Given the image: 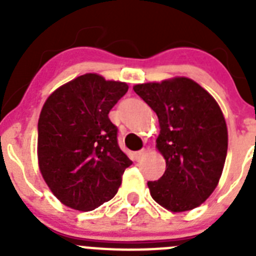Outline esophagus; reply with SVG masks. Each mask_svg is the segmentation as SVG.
Instances as JSON below:
<instances>
[{
    "instance_id": "1",
    "label": "esophagus",
    "mask_w": 256,
    "mask_h": 256,
    "mask_svg": "<svg viewBox=\"0 0 256 256\" xmlns=\"http://www.w3.org/2000/svg\"><path fill=\"white\" fill-rule=\"evenodd\" d=\"M144 155H146V150H144V148H142V150L140 151H136L134 152L136 160H141Z\"/></svg>"
}]
</instances>
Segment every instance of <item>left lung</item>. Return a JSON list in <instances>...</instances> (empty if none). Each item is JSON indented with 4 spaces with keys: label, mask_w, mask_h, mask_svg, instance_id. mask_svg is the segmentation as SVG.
<instances>
[{
    "label": "left lung",
    "mask_w": 256,
    "mask_h": 256,
    "mask_svg": "<svg viewBox=\"0 0 256 256\" xmlns=\"http://www.w3.org/2000/svg\"><path fill=\"white\" fill-rule=\"evenodd\" d=\"M159 118L156 148L166 162L159 180H148L154 200L174 212L201 205L212 194L224 166L228 132L216 101L192 79L133 87Z\"/></svg>",
    "instance_id": "obj_1"
}]
</instances>
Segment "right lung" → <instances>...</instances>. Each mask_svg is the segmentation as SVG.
<instances>
[{
    "instance_id": "1",
    "label": "right lung",
    "mask_w": 256,
    "mask_h": 256,
    "mask_svg": "<svg viewBox=\"0 0 256 256\" xmlns=\"http://www.w3.org/2000/svg\"><path fill=\"white\" fill-rule=\"evenodd\" d=\"M126 91V83L90 73L58 87L42 108L40 170L52 194L72 209L90 212L112 200L132 165L108 119Z\"/></svg>"
}]
</instances>
